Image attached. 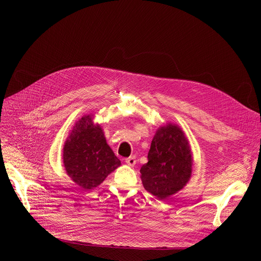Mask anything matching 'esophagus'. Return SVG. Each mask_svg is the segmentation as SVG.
<instances>
[{"label": "esophagus", "mask_w": 261, "mask_h": 261, "mask_svg": "<svg viewBox=\"0 0 261 261\" xmlns=\"http://www.w3.org/2000/svg\"><path fill=\"white\" fill-rule=\"evenodd\" d=\"M126 163L128 164L129 166H134V165H135V163H136L135 156H130V158H127V159H126Z\"/></svg>", "instance_id": "1"}]
</instances>
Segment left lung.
Here are the masks:
<instances>
[{"label":"left lung","instance_id":"8db88e82","mask_svg":"<svg viewBox=\"0 0 261 261\" xmlns=\"http://www.w3.org/2000/svg\"><path fill=\"white\" fill-rule=\"evenodd\" d=\"M147 158L141 168L143 185L161 200L182 189L190 179V147L184 132L175 125L168 123L156 131Z\"/></svg>","mask_w":261,"mask_h":261}]
</instances>
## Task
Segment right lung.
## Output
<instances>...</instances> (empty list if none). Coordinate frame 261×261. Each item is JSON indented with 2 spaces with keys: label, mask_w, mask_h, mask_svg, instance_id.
<instances>
[{
  "label": "right lung",
  "mask_w": 261,
  "mask_h": 261,
  "mask_svg": "<svg viewBox=\"0 0 261 261\" xmlns=\"http://www.w3.org/2000/svg\"><path fill=\"white\" fill-rule=\"evenodd\" d=\"M63 163L71 179L85 189L98 186L120 165L100 126L93 123L92 115L81 117L75 123L64 144Z\"/></svg>",
  "instance_id": "obj_1"
}]
</instances>
